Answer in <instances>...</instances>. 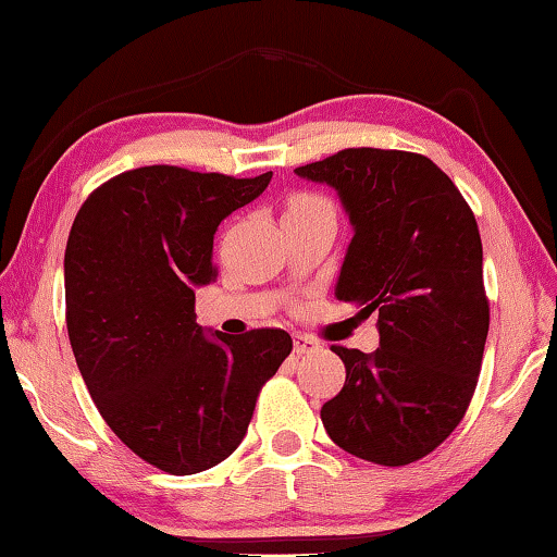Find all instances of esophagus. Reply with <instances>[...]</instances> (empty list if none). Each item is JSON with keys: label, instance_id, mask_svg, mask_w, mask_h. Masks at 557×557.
Listing matches in <instances>:
<instances>
[{"label": "esophagus", "instance_id": "1", "mask_svg": "<svg viewBox=\"0 0 557 557\" xmlns=\"http://www.w3.org/2000/svg\"><path fill=\"white\" fill-rule=\"evenodd\" d=\"M295 354H309V351H314L317 348V342L312 336H307V334H297L295 336Z\"/></svg>", "mask_w": 557, "mask_h": 557}]
</instances>
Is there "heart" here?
<instances>
[{"mask_svg":"<svg viewBox=\"0 0 557 557\" xmlns=\"http://www.w3.org/2000/svg\"><path fill=\"white\" fill-rule=\"evenodd\" d=\"M317 211H334L332 203H329L324 196L312 194V191H297L287 199V211L285 219H295V215H307Z\"/></svg>","mask_w":557,"mask_h":557,"instance_id":"obj_1","label":"heart"}]
</instances>
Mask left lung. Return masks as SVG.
Listing matches in <instances>:
<instances>
[{"label":"left lung","mask_w":557,"mask_h":557,"mask_svg":"<svg viewBox=\"0 0 557 557\" xmlns=\"http://www.w3.org/2000/svg\"><path fill=\"white\" fill-rule=\"evenodd\" d=\"M295 174L342 199L354 238L336 299L379 314L373 354L332 346L346 366L322 422L348 455L383 467L445 442L474 395L488 334L482 238L451 178L428 157L342 149Z\"/></svg>","instance_id":"left-lung-1"}]
</instances>
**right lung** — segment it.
Here are the masks:
<instances>
[{"label": "right lung", "mask_w": 557, "mask_h": 557, "mask_svg": "<svg viewBox=\"0 0 557 557\" xmlns=\"http://www.w3.org/2000/svg\"><path fill=\"white\" fill-rule=\"evenodd\" d=\"M256 178L139 166L92 191L65 245V324L83 381L125 445L169 474H199L248 432L258 393L292 351L282 329L196 324L213 235L265 191Z\"/></svg>", "instance_id": "obj_1"}]
</instances>
